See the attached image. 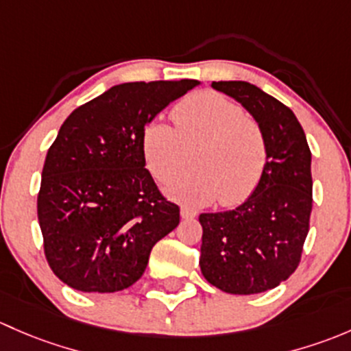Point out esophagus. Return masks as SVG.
<instances>
[{
    "mask_svg": "<svg viewBox=\"0 0 351 351\" xmlns=\"http://www.w3.org/2000/svg\"><path fill=\"white\" fill-rule=\"evenodd\" d=\"M180 216H182V219H193L197 216V211L194 208H189V206H182L180 208Z\"/></svg>",
    "mask_w": 351,
    "mask_h": 351,
    "instance_id": "obj_1",
    "label": "esophagus"
}]
</instances>
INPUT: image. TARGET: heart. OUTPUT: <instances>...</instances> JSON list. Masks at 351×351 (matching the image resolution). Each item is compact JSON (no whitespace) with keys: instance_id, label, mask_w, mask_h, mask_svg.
Instances as JSON below:
<instances>
[{"instance_id":"obj_1","label":"heart","mask_w":351,"mask_h":351,"mask_svg":"<svg viewBox=\"0 0 351 351\" xmlns=\"http://www.w3.org/2000/svg\"><path fill=\"white\" fill-rule=\"evenodd\" d=\"M174 125L154 120L145 126L142 150L155 179H169L186 162L189 171L165 184L176 199L208 204H237L252 194L267 160L263 133L254 118L241 114L237 103L215 91L187 96L172 111Z\"/></svg>"}]
</instances>
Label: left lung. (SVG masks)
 I'll return each mask as SVG.
<instances>
[{
    "label": "left lung",
    "mask_w": 351,
    "mask_h": 351,
    "mask_svg": "<svg viewBox=\"0 0 351 351\" xmlns=\"http://www.w3.org/2000/svg\"><path fill=\"white\" fill-rule=\"evenodd\" d=\"M258 123L267 160L254 193L238 208L201 213V272L228 294H258L298 269L313 208L311 150L295 114L245 81L211 82Z\"/></svg>",
    "instance_id": "8db88e82"
}]
</instances>
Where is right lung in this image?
<instances>
[{"mask_svg":"<svg viewBox=\"0 0 351 351\" xmlns=\"http://www.w3.org/2000/svg\"><path fill=\"white\" fill-rule=\"evenodd\" d=\"M194 79L123 82L72 111L47 152L37 211L47 262L69 287L118 292L179 225L145 169L143 130Z\"/></svg>","mask_w":351,"mask_h":351,"instance_id":"right-lung-1","label":"right lung"}]
</instances>
